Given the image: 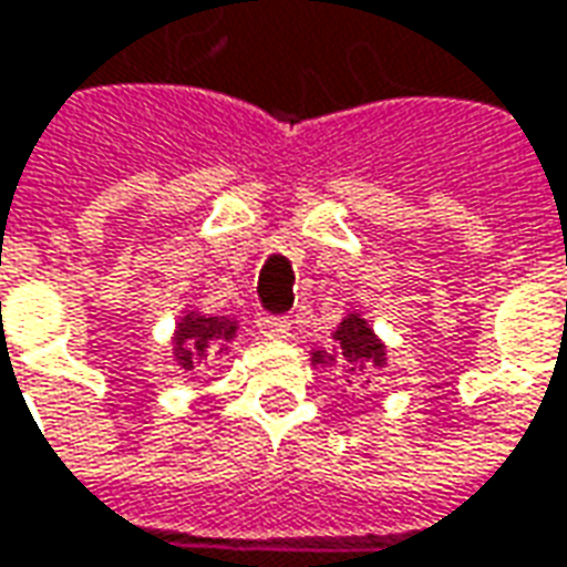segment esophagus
<instances>
[{"mask_svg":"<svg viewBox=\"0 0 567 567\" xmlns=\"http://www.w3.org/2000/svg\"><path fill=\"white\" fill-rule=\"evenodd\" d=\"M256 328L258 333L268 337V340H287V337H290V321L280 318V315H258Z\"/></svg>","mask_w":567,"mask_h":567,"instance_id":"1","label":"esophagus"}]
</instances>
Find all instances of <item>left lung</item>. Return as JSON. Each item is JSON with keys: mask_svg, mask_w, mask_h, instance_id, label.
<instances>
[{"mask_svg": "<svg viewBox=\"0 0 567 567\" xmlns=\"http://www.w3.org/2000/svg\"><path fill=\"white\" fill-rule=\"evenodd\" d=\"M311 364L321 368H346V374H374L386 368V346L374 333V328L364 321L359 311H349L340 328L333 330V349H315L311 352ZM371 383V381H364Z\"/></svg>", "mask_w": 567, "mask_h": 567, "instance_id": "8db88e82", "label": "left lung"}]
</instances>
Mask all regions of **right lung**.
<instances>
[{"instance_id":"right-lung-1","label":"right lung","mask_w":567,"mask_h":567,"mask_svg":"<svg viewBox=\"0 0 567 567\" xmlns=\"http://www.w3.org/2000/svg\"><path fill=\"white\" fill-rule=\"evenodd\" d=\"M237 318H224V315H203L196 309H186L177 318L174 328V362L184 371H193L196 364H203L208 355H221L227 346L237 340Z\"/></svg>"}]
</instances>
